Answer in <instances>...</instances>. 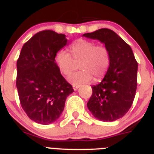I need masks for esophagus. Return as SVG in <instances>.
<instances>
[{
    "instance_id": "34e87169",
    "label": "esophagus",
    "mask_w": 154,
    "mask_h": 154,
    "mask_svg": "<svg viewBox=\"0 0 154 154\" xmlns=\"http://www.w3.org/2000/svg\"><path fill=\"white\" fill-rule=\"evenodd\" d=\"M79 87H80V85H72V88H73V89L75 90V91L78 89Z\"/></svg>"
}]
</instances>
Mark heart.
Returning <instances> with one entry per match:
<instances>
[{
  "label": "heart",
  "mask_w": 154,
  "mask_h": 154,
  "mask_svg": "<svg viewBox=\"0 0 154 154\" xmlns=\"http://www.w3.org/2000/svg\"><path fill=\"white\" fill-rule=\"evenodd\" d=\"M70 53L60 49L55 54L54 60L60 72L69 75L74 69L75 60H81L77 72L69 76V80L74 85L90 82L93 76L96 80L106 75L111 64V53L107 46L95 44L85 39H78L69 46Z\"/></svg>",
  "instance_id": "b5f03b06"
}]
</instances>
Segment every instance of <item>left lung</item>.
Returning a JSON list of instances; mask_svg holds the SVG:
<instances>
[{
	"instance_id": "1",
	"label": "left lung",
	"mask_w": 154,
	"mask_h": 154,
	"mask_svg": "<svg viewBox=\"0 0 154 154\" xmlns=\"http://www.w3.org/2000/svg\"><path fill=\"white\" fill-rule=\"evenodd\" d=\"M105 43L111 53V64L99 84L93 85L87 103L93 116L114 121L127 114L133 104L137 85V62L131 48L115 32L102 28L83 34Z\"/></svg>"
}]
</instances>
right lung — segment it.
<instances>
[{
    "label": "right lung",
    "mask_w": 154,
    "mask_h": 154,
    "mask_svg": "<svg viewBox=\"0 0 154 154\" xmlns=\"http://www.w3.org/2000/svg\"><path fill=\"white\" fill-rule=\"evenodd\" d=\"M66 43L64 34L40 31L24 43L17 62L16 85L21 107L40 125H49L60 118L66 98L74 91L54 60L56 52Z\"/></svg>",
    "instance_id": "add662e5"
}]
</instances>
